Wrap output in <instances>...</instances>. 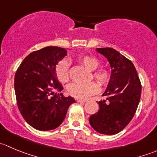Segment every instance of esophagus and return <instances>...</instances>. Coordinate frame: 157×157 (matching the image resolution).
Returning a JSON list of instances; mask_svg holds the SVG:
<instances>
[{"instance_id": "esophagus-1", "label": "esophagus", "mask_w": 157, "mask_h": 157, "mask_svg": "<svg viewBox=\"0 0 157 157\" xmlns=\"http://www.w3.org/2000/svg\"><path fill=\"white\" fill-rule=\"evenodd\" d=\"M76 101H77V102H80V103H84V102H87V101L84 100V99H76Z\"/></svg>"}]
</instances>
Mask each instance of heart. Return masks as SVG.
I'll return each instance as SVG.
<instances>
[{"label": "heart", "mask_w": 157, "mask_h": 157, "mask_svg": "<svg viewBox=\"0 0 157 157\" xmlns=\"http://www.w3.org/2000/svg\"><path fill=\"white\" fill-rule=\"evenodd\" d=\"M77 60L80 64L88 69L93 71V77L96 81L102 86H105L110 80L111 73L106 68H98L100 65V61L96 57L91 55H80ZM55 72L58 79L61 83H67L70 80L69 62L67 60H62L56 66ZM69 93L74 97L77 99H87L92 95L95 94L99 90V86L94 82L87 83H71L67 87Z\"/></svg>", "instance_id": "b5f03b06"}]
</instances>
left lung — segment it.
Returning <instances> with one entry per match:
<instances>
[{"mask_svg": "<svg viewBox=\"0 0 157 157\" xmlns=\"http://www.w3.org/2000/svg\"><path fill=\"white\" fill-rule=\"evenodd\" d=\"M96 50L107 58L112 71L102 94L106 99L97 102L99 111L90 115V124L97 132L112 135L122 131L134 117L140 99L141 83L133 63L118 51Z\"/></svg>", "mask_w": 157, "mask_h": 157, "instance_id": "1", "label": "left lung"}]
</instances>
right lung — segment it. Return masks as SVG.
Segmentation results:
<instances>
[{
  "label": "right lung",
  "instance_id": "1",
  "mask_svg": "<svg viewBox=\"0 0 157 157\" xmlns=\"http://www.w3.org/2000/svg\"><path fill=\"white\" fill-rule=\"evenodd\" d=\"M65 48L48 46L25 58L17 69L14 89L18 109L25 121L39 131L55 129L65 118L67 109L76 102L63 96L55 67L67 55Z\"/></svg>",
  "mask_w": 157,
  "mask_h": 157
}]
</instances>
